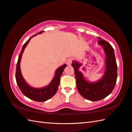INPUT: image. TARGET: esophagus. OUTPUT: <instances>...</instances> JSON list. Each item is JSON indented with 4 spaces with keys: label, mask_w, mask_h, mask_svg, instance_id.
Masks as SVG:
<instances>
[{
    "label": "esophagus",
    "mask_w": 132,
    "mask_h": 132,
    "mask_svg": "<svg viewBox=\"0 0 132 132\" xmlns=\"http://www.w3.org/2000/svg\"><path fill=\"white\" fill-rule=\"evenodd\" d=\"M73 60V59L72 58H69L68 59H67V60L66 61V64L68 65H71L72 64V61Z\"/></svg>",
    "instance_id": "obj_1"
}]
</instances>
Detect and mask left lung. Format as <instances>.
I'll use <instances>...</instances> for the list:
<instances>
[{"mask_svg": "<svg viewBox=\"0 0 132 132\" xmlns=\"http://www.w3.org/2000/svg\"><path fill=\"white\" fill-rule=\"evenodd\" d=\"M98 44L103 48L105 55V69L100 80L91 82L87 80L80 71L82 65L79 61H72L78 91L83 97L92 101L101 100L109 95L113 90L117 78V66L114 49L109 43L98 37Z\"/></svg>", "mask_w": 132, "mask_h": 132, "instance_id": "8db88e82", "label": "left lung"}]
</instances>
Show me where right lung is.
<instances>
[{"mask_svg": "<svg viewBox=\"0 0 132 132\" xmlns=\"http://www.w3.org/2000/svg\"><path fill=\"white\" fill-rule=\"evenodd\" d=\"M42 32H40L39 33L31 37L27 40V42L23 45L18 58L15 75L17 84L23 95L26 96L27 97L37 102H44L47 101L50 99L51 97H52L55 95L59 85L60 84V77L63 73L64 68L67 67L66 64H64V65L59 67L55 71V76L53 77L52 80H51L50 84L45 86V87L39 88H34L29 85L26 81V80L22 76V74H21L20 69V61L21 56H22V54L24 51V49L28 44L29 42L30 41L31 38H32L35 36H36L37 35L42 34Z\"/></svg>", "mask_w": 132, "mask_h": 132, "instance_id": "1", "label": "right lung"}]
</instances>
